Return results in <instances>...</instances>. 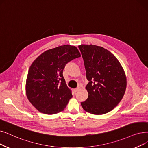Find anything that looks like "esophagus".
Returning <instances> with one entry per match:
<instances>
[{"label": "esophagus", "mask_w": 148, "mask_h": 148, "mask_svg": "<svg viewBox=\"0 0 148 148\" xmlns=\"http://www.w3.org/2000/svg\"><path fill=\"white\" fill-rule=\"evenodd\" d=\"M80 90V88H75V89H74V91L75 92H78Z\"/></svg>", "instance_id": "34e87169"}]
</instances>
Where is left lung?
<instances>
[{"label": "left lung", "mask_w": 148, "mask_h": 148, "mask_svg": "<svg viewBox=\"0 0 148 148\" xmlns=\"http://www.w3.org/2000/svg\"><path fill=\"white\" fill-rule=\"evenodd\" d=\"M84 60L88 97L82 102L85 111L101 115L112 111L123 98L126 77L123 67L110 51L94 45L79 46Z\"/></svg>", "instance_id": "left-lung-1"}]
</instances>
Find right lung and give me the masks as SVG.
<instances>
[{"label":"right lung","instance_id":"1","mask_svg":"<svg viewBox=\"0 0 148 148\" xmlns=\"http://www.w3.org/2000/svg\"><path fill=\"white\" fill-rule=\"evenodd\" d=\"M80 56L75 46L64 45L45 51L31 64L26 80V94L38 111L55 114L66 108L73 95L63 71L68 62Z\"/></svg>","mask_w":148,"mask_h":148}]
</instances>
